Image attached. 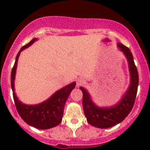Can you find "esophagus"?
<instances>
[{"label": "esophagus", "instance_id": "esophagus-1", "mask_svg": "<svg viewBox=\"0 0 150 150\" xmlns=\"http://www.w3.org/2000/svg\"><path fill=\"white\" fill-rule=\"evenodd\" d=\"M86 81H85V79H83V78H79L77 79V82H76V86H83V84H85Z\"/></svg>", "mask_w": 150, "mask_h": 150}]
</instances>
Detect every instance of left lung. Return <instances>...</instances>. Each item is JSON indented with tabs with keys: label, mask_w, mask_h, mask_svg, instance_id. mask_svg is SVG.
Returning <instances> with one entry per match:
<instances>
[{
	"label": "left lung",
	"mask_w": 150,
	"mask_h": 150,
	"mask_svg": "<svg viewBox=\"0 0 150 150\" xmlns=\"http://www.w3.org/2000/svg\"><path fill=\"white\" fill-rule=\"evenodd\" d=\"M117 46L126 58L130 74V84L121 99L110 107H99L93 101L88 90L79 87L83 91V107L87 122L96 128H108L122 122L132 110L137 95L139 78L133 55L122 43H118Z\"/></svg>",
	"instance_id": "1"
}]
</instances>
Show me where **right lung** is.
Here are the masks:
<instances>
[{"mask_svg":"<svg viewBox=\"0 0 150 150\" xmlns=\"http://www.w3.org/2000/svg\"><path fill=\"white\" fill-rule=\"evenodd\" d=\"M38 38H34L28 44L22 47L17 54L16 62L11 72V88L16 110L22 120L28 125L38 129H49L57 126L61 123L64 113V105L71 91L76 86V82H73L55 93L44 101L38 104H25L17 98L15 92V78L17 64L21 52L33 44Z\"/></svg>","mask_w":150,"mask_h":150,"instance_id":"right-lung-1","label":"right lung"}]
</instances>
